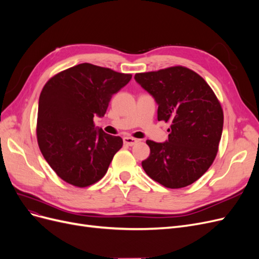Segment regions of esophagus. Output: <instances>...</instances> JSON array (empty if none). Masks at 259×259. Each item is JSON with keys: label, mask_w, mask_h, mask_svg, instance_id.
Wrapping results in <instances>:
<instances>
[{"label": "esophagus", "mask_w": 259, "mask_h": 259, "mask_svg": "<svg viewBox=\"0 0 259 259\" xmlns=\"http://www.w3.org/2000/svg\"><path fill=\"white\" fill-rule=\"evenodd\" d=\"M139 140L135 139V138H130V137H124L123 138V144L127 145V146H132L135 145L136 143H138Z\"/></svg>", "instance_id": "esophagus-1"}]
</instances>
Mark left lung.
Instances as JSON below:
<instances>
[{"instance_id": "left-lung-1", "label": "left lung", "mask_w": 259, "mask_h": 259, "mask_svg": "<svg viewBox=\"0 0 259 259\" xmlns=\"http://www.w3.org/2000/svg\"><path fill=\"white\" fill-rule=\"evenodd\" d=\"M136 80L158 104V120L170 122L164 143L151 148L142 166L166 188L193 184L210 168L219 151L224 113L218 97L199 74L182 65L137 73Z\"/></svg>"}]
</instances>
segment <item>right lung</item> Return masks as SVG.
Wrapping results in <instances>:
<instances>
[{"label":"right lung","mask_w":259,"mask_h":259,"mask_svg":"<svg viewBox=\"0 0 259 259\" xmlns=\"http://www.w3.org/2000/svg\"><path fill=\"white\" fill-rule=\"evenodd\" d=\"M131 74L80 63L49 79L38 100L37 143L45 160L64 182L87 187L101 180L122 146V139L95 127L112 96Z\"/></svg>","instance_id":"1"}]
</instances>
